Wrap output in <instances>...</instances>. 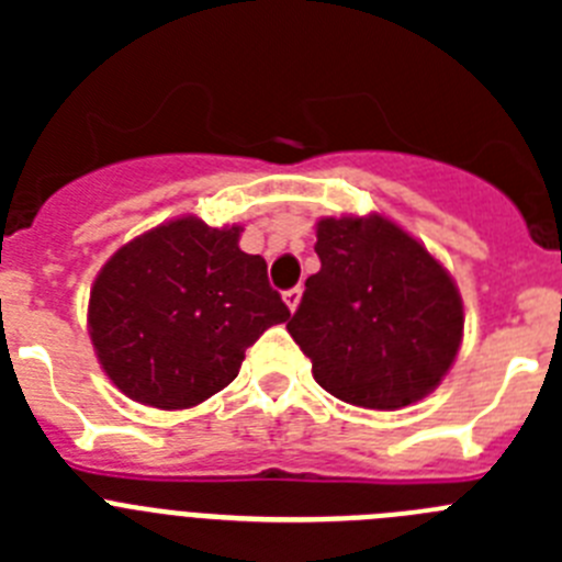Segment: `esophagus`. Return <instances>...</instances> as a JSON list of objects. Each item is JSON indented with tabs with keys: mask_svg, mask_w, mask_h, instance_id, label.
<instances>
[{
	"mask_svg": "<svg viewBox=\"0 0 562 562\" xmlns=\"http://www.w3.org/2000/svg\"><path fill=\"white\" fill-rule=\"evenodd\" d=\"M301 292H304V290H301V286H292V290L284 292V304L290 306L292 312H295L297 304H301Z\"/></svg>",
	"mask_w": 562,
	"mask_h": 562,
	"instance_id": "obj_1",
	"label": "esophagus"
}]
</instances>
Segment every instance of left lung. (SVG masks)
Here are the masks:
<instances>
[{
    "label": "left lung",
    "instance_id": "obj_1",
    "mask_svg": "<svg viewBox=\"0 0 562 562\" xmlns=\"http://www.w3.org/2000/svg\"><path fill=\"white\" fill-rule=\"evenodd\" d=\"M321 270L286 324L337 400L396 411L428 396L453 366L464 310L448 270L394 222H317Z\"/></svg>",
    "mask_w": 562,
    "mask_h": 562
}]
</instances>
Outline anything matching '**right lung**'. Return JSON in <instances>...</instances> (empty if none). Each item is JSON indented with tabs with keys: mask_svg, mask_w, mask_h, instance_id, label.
<instances>
[{
	"mask_svg": "<svg viewBox=\"0 0 562 562\" xmlns=\"http://www.w3.org/2000/svg\"><path fill=\"white\" fill-rule=\"evenodd\" d=\"M238 233L182 216L123 245L98 272L89 337L128 400L200 405L236 380L247 346L290 317L267 261L241 250Z\"/></svg>",
	"mask_w": 562,
	"mask_h": 562,
	"instance_id": "obj_1",
	"label": "right lung"
}]
</instances>
